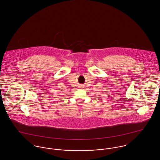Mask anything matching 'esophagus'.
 I'll return each instance as SVG.
<instances>
[{
  "label": "esophagus",
  "instance_id": "1",
  "mask_svg": "<svg viewBox=\"0 0 160 160\" xmlns=\"http://www.w3.org/2000/svg\"><path fill=\"white\" fill-rule=\"evenodd\" d=\"M81 88H82V86H81Z\"/></svg>",
  "mask_w": 160,
  "mask_h": 160
}]
</instances>
